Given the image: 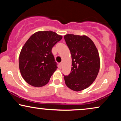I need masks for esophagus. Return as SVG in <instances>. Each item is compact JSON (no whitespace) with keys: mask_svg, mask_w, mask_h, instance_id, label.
I'll return each mask as SVG.
<instances>
[{"mask_svg":"<svg viewBox=\"0 0 121 121\" xmlns=\"http://www.w3.org/2000/svg\"><path fill=\"white\" fill-rule=\"evenodd\" d=\"M61 67H62V62H61V63L59 64V68L61 69Z\"/></svg>","mask_w":121,"mask_h":121,"instance_id":"obj_1","label":"esophagus"}]
</instances>
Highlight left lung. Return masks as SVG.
<instances>
[{
	"label": "left lung",
	"mask_w": 121,
	"mask_h": 121,
	"mask_svg": "<svg viewBox=\"0 0 121 121\" xmlns=\"http://www.w3.org/2000/svg\"><path fill=\"white\" fill-rule=\"evenodd\" d=\"M72 59L70 74L64 76L66 86L74 91H82L92 84L98 74L100 58L93 41L85 35L64 36Z\"/></svg>",
	"instance_id": "1"
}]
</instances>
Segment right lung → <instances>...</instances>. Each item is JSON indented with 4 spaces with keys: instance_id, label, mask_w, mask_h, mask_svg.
<instances>
[{
    "instance_id": "obj_1",
    "label": "right lung",
    "mask_w": 121,
    "mask_h": 121,
    "mask_svg": "<svg viewBox=\"0 0 121 121\" xmlns=\"http://www.w3.org/2000/svg\"><path fill=\"white\" fill-rule=\"evenodd\" d=\"M62 36L54 32L39 31L29 38L19 57V68L23 78L35 87L45 86L57 67L51 50Z\"/></svg>"
}]
</instances>
